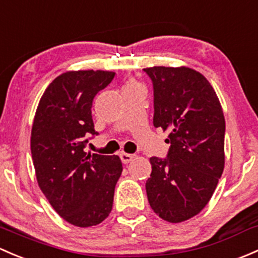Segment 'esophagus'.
<instances>
[{
    "instance_id": "1",
    "label": "esophagus",
    "mask_w": 258,
    "mask_h": 258,
    "mask_svg": "<svg viewBox=\"0 0 258 258\" xmlns=\"http://www.w3.org/2000/svg\"><path fill=\"white\" fill-rule=\"evenodd\" d=\"M120 158H121L122 163L127 164V163H130V162L132 161L134 156H132V154H128V153H121L120 154Z\"/></svg>"
}]
</instances>
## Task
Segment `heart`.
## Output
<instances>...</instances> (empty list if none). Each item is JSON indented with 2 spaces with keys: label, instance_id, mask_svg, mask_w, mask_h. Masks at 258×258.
Instances as JSON below:
<instances>
[{
  "label": "heart",
  "instance_id": "heart-1",
  "mask_svg": "<svg viewBox=\"0 0 258 258\" xmlns=\"http://www.w3.org/2000/svg\"><path fill=\"white\" fill-rule=\"evenodd\" d=\"M134 85H136V84H128V86H134Z\"/></svg>",
  "mask_w": 258,
  "mask_h": 258
}]
</instances>
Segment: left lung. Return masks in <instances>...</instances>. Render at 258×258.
I'll use <instances>...</instances> for the list:
<instances>
[{
	"mask_svg": "<svg viewBox=\"0 0 258 258\" xmlns=\"http://www.w3.org/2000/svg\"><path fill=\"white\" fill-rule=\"evenodd\" d=\"M153 85V124L170 132L165 158L152 157L148 202L165 221L199 214L224 170L225 118L210 83L190 68H146Z\"/></svg>",
	"mask_w": 258,
	"mask_h": 258,
	"instance_id": "obj_1",
	"label": "left lung"
}]
</instances>
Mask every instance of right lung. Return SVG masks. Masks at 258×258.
I'll return each mask as SVG.
<instances>
[{
    "label": "right lung",
    "mask_w": 258,
    "mask_h": 258,
    "mask_svg": "<svg viewBox=\"0 0 258 258\" xmlns=\"http://www.w3.org/2000/svg\"><path fill=\"white\" fill-rule=\"evenodd\" d=\"M115 78L102 70L68 72L43 94L34 116L31 152L40 190L54 210L70 224L89 227L111 213L122 173L118 156L84 151L96 136L94 97Z\"/></svg>",
    "instance_id": "1"
}]
</instances>
